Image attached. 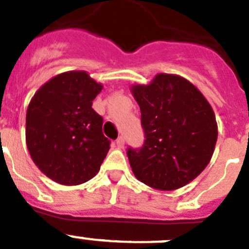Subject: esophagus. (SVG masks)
I'll return each instance as SVG.
<instances>
[{"mask_svg":"<svg viewBox=\"0 0 249 249\" xmlns=\"http://www.w3.org/2000/svg\"><path fill=\"white\" fill-rule=\"evenodd\" d=\"M115 143H117L118 148H123V147H124V144H125V139L123 136H120L119 139L115 141Z\"/></svg>","mask_w":249,"mask_h":249,"instance_id":"1","label":"esophagus"}]
</instances>
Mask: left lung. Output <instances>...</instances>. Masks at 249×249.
Here are the masks:
<instances>
[{
	"label": "left lung",
	"instance_id": "8db88e82",
	"mask_svg": "<svg viewBox=\"0 0 249 249\" xmlns=\"http://www.w3.org/2000/svg\"><path fill=\"white\" fill-rule=\"evenodd\" d=\"M130 90L146 135L141 149H127L132 173L152 189L183 187L213 157L218 124L211 103L191 81L176 74H157L149 84H135Z\"/></svg>",
	"mask_w": 249,
	"mask_h": 249
}]
</instances>
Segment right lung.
<instances>
[{
  "instance_id": "add662e5",
  "label": "right lung",
  "mask_w": 249,
  "mask_h": 249,
  "mask_svg": "<svg viewBox=\"0 0 249 249\" xmlns=\"http://www.w3.org/2000/svg\"><path fill=\"white\" fill-rule=\"evenodd\" d=\"M85 71L60 73L43 84L26 109L25 142L31 159L47 178L80 185L100 171L110 141L92 109L102 91Z\"/></svg>"
}]
</instances>
